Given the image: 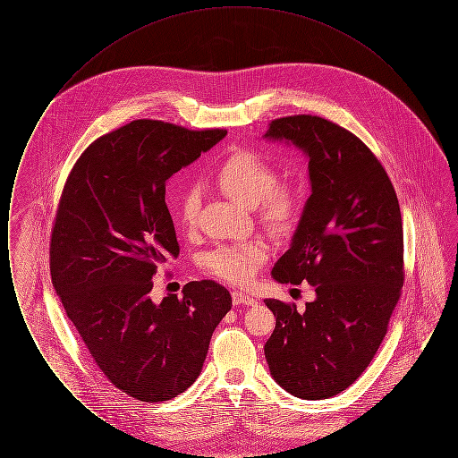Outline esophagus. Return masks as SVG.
Here are the masks:
<instances>
[{
    "label": "esophagus",
    "instance_id": "34e87169",
    "mask_svg": "<svg viewBox=\"0 0 458 458\" xmlns=\"http://www.w3.org/2000/svg\"><path fill=\"white\" fill-rule=\"evenodd\" d=\"M232 299H233V304L237 305H256L258 301L254 297H250L249 293H242V292H233L232 293Z\"/></svg>",
    "mask_w": 458,
    "mask_h": 458
}]
</instances>
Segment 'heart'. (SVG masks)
<instances>
[{"mask_svg": "<svg viewBox=\"0 0 458 458\" xmlns=\"http://www.w3.org/2000/svg\"><path fill=\"white\" fill-rule=\"evenodd\" d=\"M219 189L243 206H256L271 228L282 230L295 213V191L288 183H275L276 174L269 163L250 151H237L219 163L215 172ZM200 208L197 187L183 191L178 200V219L185 228L196 226ZM269 256V247L262 240L225 243L202 258V267L228 284H250L258 269Z\"/></svg>", "mask_w": 458, "mask_h": 458, "instance_id": "heart-1", "label": "heart"}]
</instances>
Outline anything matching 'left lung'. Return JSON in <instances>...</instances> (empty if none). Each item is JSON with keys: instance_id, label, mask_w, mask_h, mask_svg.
I'll list each match as a JSON object with an SVG mask.
<instances>
[{"instance_id": "left-lung-1", "label": "left lung", "mask_w": 458, "mask_h": 458, "mask_svg": "<svg viewBox=\"0 0 458 458\" xmlns=\"http://www.w3.org/2000/svg\"><path fill=\"white\" fill-rule=\"evenodd\" d=\"M262 137L301 149L310 185L290 249L271 276L316 288L304 312L264 301L276 318L264 355L284 392L323 400L349 388L386 335L403 286L400 206L376 156L336 123L286 116Z\"/></svg>"}]
</instances>
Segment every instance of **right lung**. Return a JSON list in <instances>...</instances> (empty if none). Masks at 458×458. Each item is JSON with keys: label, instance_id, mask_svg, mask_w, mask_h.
<instances>
[{"label": "right lung", "instance_id": "add662e5", "mask_svg": "<svg viewBox=\"0 0 458 458\" xmlns=\"http://www.w3.org/2000/svg\"><path fill=\"white\" fill-rule=\"evenodd\" d=\"M226 137L133 120L94 140L68 174L51 235V280L90 357L140 402H166L200 374L228 290L191 282L151 299L153 276L178 258L165 192L176 172Z\"/></svg>", "mask_w": 458, "mask_h": 458}]
</instances>
